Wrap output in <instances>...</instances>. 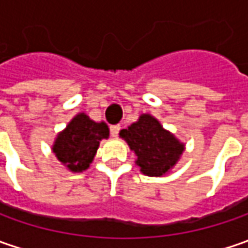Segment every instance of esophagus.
<instances>
[{
	"label": "esophagus",
	"mask_w": 248,
	"mask_h": 248,
	"mask_svg": "<svg viewBox=\"0 0 248 248\" xmlns=\"http://www.w3.org/2000/svg\"><path fill=\"white\" fill-rule=\"evenodd\" d=\"M120 129H121L120 125H111V127H110V135H111V137H117V135H119Z\"/></svg>",
	"instance_id": "1"
}]
</instances>
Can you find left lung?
Masks as SVG:
<instances>
[{"label":"left lung","instance_id":"obj_1","mask_svg":"<svg viewBox=\"0 0 248 248\" xmlns=\"http://www.w3.org/2000/svg\"><path fill=\"white\" fill-rule=\"evenodd\" d=\"M120 137L127 140L140 171L149 176L164 175L184 152V145L150 114H142L137 123L121 129Z\"/></svg>","mask_w":248,"mask_h":248}]
</instances>
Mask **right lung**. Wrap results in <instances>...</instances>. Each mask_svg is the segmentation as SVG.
<instances>
[{
    "instance_id": "obj_1",
    "label": "right lung",
    "mask_w": 248,
    "mask_h": 248,
    "mask_svg": "<svg viewBox=\"0 0 248 248\" xmlns=\"http://www.w3.org/2000/svg\"><path fill=\"white\" fill-rule=\"evenodd\" d=\"M109 137L105 123H95L84 113L76 116L58 135L53 153L70 171L80 172L90 167L99 146V140Z\"/></svg>"
}]
</instances>
